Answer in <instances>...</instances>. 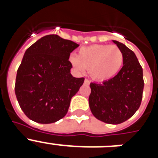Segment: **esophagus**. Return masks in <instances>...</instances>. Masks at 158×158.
I'll use <instances>...</instances> for the list:
<instances>
[{"label":"esophagus","instance_id":"34e87169","mask_svg":"<svg viewBox=\"0 0 158 158\" xmlns=\"http://www.w3.org/2000/svg\"><path fill=\"white\" fill-rule=\"evenodd\" d=\"M89 83H90V81H89L88 79H85V84H87V85H89Z\"/></svg>","mask_w":158,"mask_h":158}]
</instances>
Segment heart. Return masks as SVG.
<instances>
[{
    "mask_svg": "<svg viewBox=\"0 0 158 158\" xmlns=\"http://www.w3.org/2000/svg\"><path fill=\"white\" fill-rule=\"evenodd\" d=\"M71 64L78 71L89 69L90 76L96 81L108 80L119 71L123 62V54L118 47L109 44H96L82 47L78 56L69 58Z\"/></svg>",
    "mask_w": 158,
    "mask_h": 158,
    "instance_id": "1",
    "label": "heart"
}]
</instances>
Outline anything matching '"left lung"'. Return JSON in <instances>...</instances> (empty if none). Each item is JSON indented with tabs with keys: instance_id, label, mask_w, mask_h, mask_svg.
<instances>
[{
	"instance_id": "obj_1",
	"label": "left lung",
	"mask_w": 158,
	"mask_h": 158,
	"mask_svg": "<svg viewBox=\"0 0 158 158\" xmlns=\"http://www.w3.org/2000/svg\"><path fill=\"white\" fill-rule=\"evenodd\" d=\"M123 54V65L114 77L103 83H91L89 103L93 115L109 124L129 119L139 109L144 88L143 72L133 51L113 40Z\"/></svg>"
}]
</instances>
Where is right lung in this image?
I'll use <instances>...</instances> for the list:
<instances>
[{
    "mask_svg": "<svg viewBox=\"0 0 158 158\" xmlns=\"http://www.w3.org/2000/svg\"><path fill=\"white\" fill-rule=\"evenodd\" d=\"M77 43L48 35L27 49L16 73L15 93L26 116L52 123L66 115L72 97L85 78L71 75L69 61Z\"/></svg>",
    "mask_w": 158,
    "mask_h": 158,
    "instance_id": "add662e5",
    "label": "right lung"
}]
</instances>
